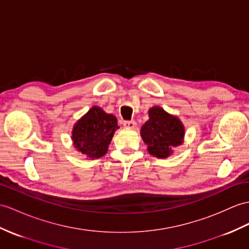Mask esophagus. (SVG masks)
Returning a JSON list of instances; mask_svg holds the SVG:
<instances>
[{
  "instance_id": "34e87169",
  "label": "esophagus",
  "mask_w": 249,
  "mask_h": 249,
  "mask_svg": "<svg viewBox=\"0 0 249 249\" xmlns=\"http://www.w3.org/2000/svg\"><path fill=\"white\" fill-rule=\"evenodd\" d=\"M124 126H125V128H129V129H134L136 126V121L135 120H124Z\"/></svg>"
}]
</instances>
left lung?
<instances>
[{
  "instance_id": "1",
  "label": "left lung",
  "mask_w": 249,
  "mask_h": 249,
  "mask_svg": "<svg viewBox=\"0 0 249 249\" xmlns=\"http://www.w3.org/2000/svg\"><path fill=\"white\" fill-rule=\"evenodd\" d=\"M149 117L142 126V137L151 155L166 159L172 153L173 147L183 142L184 126L178 117L171 116L160 107L151 108Z\"/></svg>"
}]
</instances>
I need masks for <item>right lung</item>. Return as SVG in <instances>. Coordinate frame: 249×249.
<instances>
[{
  "instance_id": "obj_1",
  "label": "right lung",
  "mask_w": 249,
  "mask_h": 249,
  "mask_svg": "<svg viewBox=\"0 0 249 249\" xmlns=\"http://www.w3.org/2000/svg\"><path fill=\"white\" fill-rule=\"evenodd\" d=\"M118 128L114 115L93 107L75 124L71 139L75 148L82 154L89 159H99L107 153L114 132Z\"/></svg>"
}]
</instances>
